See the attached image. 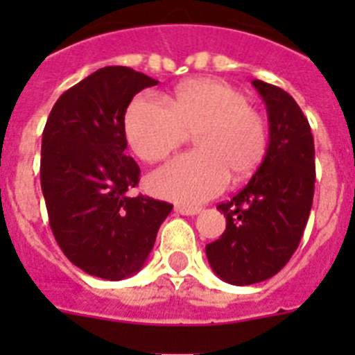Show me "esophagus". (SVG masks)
Returning <instances> with one entry per match:
<instances>
[{"mask_svg": "<svg viewBox=\"0 0 355 355\" xmlns=\"http://www.w3.org/2000/svg\"><path fill=\"white\" fill-rule=\"evenodd\" d=\"M200 209L199 208H188V206H175V213L178 215H187V216H193L197 215Z\"/></svg>", "mask_w": 355, "mask_h": 355, "instance_id": "esophagus-1", "label": "esophagus"}]
</instances>
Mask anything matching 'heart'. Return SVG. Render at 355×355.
<instances>
[{
  "label": "heart",
  "mask_w": 355,
  "mask_h": 355,
  "mask_svg": "<svg viewBox=\"0 0 355 355\" xmlns=\"http://www.w3.org/2000/svg\"><path fill=\"white\" fill-rule=\"evenodd\" d=\"M131 150L149 163L167 158L196 133L197 150L181 155L149 178L155 196L196 206L220 193L229 172L249 174L266 150V124L245 96L218 80H193L167 99L139 96L124 117Z\"/></svg>",
  "instance_id": "1"
}]
</instances>
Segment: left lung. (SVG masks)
<instances>
[{
	"label": "left lung",
	"mask_w": 355,
	"mask_h": 355,
	"mask_svg": "<svg viewBox=\"0 0 355 355\" xmlns=\"http://www.w3.org/2000/svg\"><path fill=\"white\" fill-rule=\"evenodd\" d=\"M252 85L268 114V147L245 188L216 206L225 231L206 245L213 272L236 286L266 281L290 261L315 193V142L302 110L275 85Z\"/></svg>",
	"instance_id": "8db88e82"
}]
</instances>
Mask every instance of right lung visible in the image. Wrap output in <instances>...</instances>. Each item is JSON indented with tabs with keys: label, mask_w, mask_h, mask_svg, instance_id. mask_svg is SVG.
Segmentation results:
<instances>
[{
	"label": "right lung",
	"mask_w": 355,
	"mask_h": 355,
	"mask_svg": "<svg viewBox=\"0 0 355 355\" xmlns=\"http://www.w3.org/2000/svg\"><path fill=\"white\" fill-rule=\"evenodd\" d=\"M158 81L122 65L97 69L65 90L42 133L40 184L64 254L89 275L121 281L142 270L172 205L130 197L140 168L126 156L124 115Z\"/></svg>",
	"instance_id": "1"
}]
</instances>
